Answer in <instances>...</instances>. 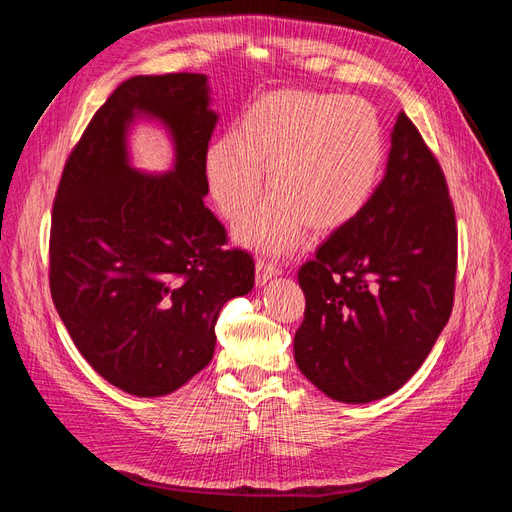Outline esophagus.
<instances>
[{"mask_svg":"<svg viewBox=\"0 0 512 512\" xmlns=\"http://www.w3.org/2000/svg\"><path fill=\"white\" fill-rule=\"evenodd\" d=\"M280 265H277V262H273V260H265V258H258L256 260V284L258 286H265L271 277H275V275H280Z\"/></svg>","mask_w":512,"mask_h":512,"instance_id":"esophagus-1","label":"esophagus"}]
</instances>
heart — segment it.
I'll return each instance as SVG.
<instances>
[{"mask_svg":"<svg viewBox=\"0 0 512 512\" xmlns=\"http://www.w3.org/2000/svg\"><path fill=\"white\" fill-rule=\"evenodd\" d=\"M382 164V121L367 100L292 89L247 106L237 132L209 145L205 173L215 207L239 224L254 211L267 168L273 194L237 235L280 254L301 243L305 226L333 232L361 215Z\"/></svg>","mask_w":512,"mask_h":512,"instance_id":"obj_1","label":"heart"}]
</instances>
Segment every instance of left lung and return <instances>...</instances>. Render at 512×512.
I'll use <instances>...</instances> for the list:
<instances>
[{
	"mask_svg": "<svg viewBox=\"0 0 512 512\" xmlns=\"http://www.w3.org/2000/svg\"><path fill=\"white\" fill-rule=\"evenodd\" d=\"M361 215L299 269L301 374L335 401L367 404L404 386L453 312L457 224L442 168L406 113Z\"/></svg>",
	"mask_w": 512,
	"mask_h": 512,
	"instance_id": "1",
	"label": "left lung"
}]
</instances>
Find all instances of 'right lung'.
Instances as JSON below:
<instances>
[{"mask_svg": "<svg viewBox=\"0 0 512 512\" xmlns=\"http://www.w3.org/2000/svg\"><path fill=\"white\" fill-rule=\"evenodd\" d=\"M136 116L158 118L174 138L166 176L129 164ZM215 123L205 74L132 76L98 108L61 173L53 303L85 361L136 397L173 393L205 369L220 309L254 288V258L226 250V228L203 203Z\"/></svg>", "mask_w": 512, "mask_h": 512, "instance_id": "add662e5", "label": "right lung"}]
</instances>
